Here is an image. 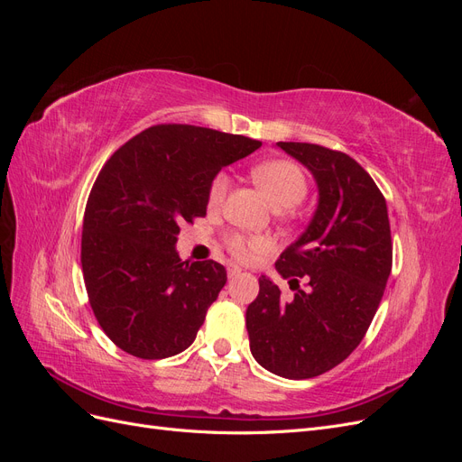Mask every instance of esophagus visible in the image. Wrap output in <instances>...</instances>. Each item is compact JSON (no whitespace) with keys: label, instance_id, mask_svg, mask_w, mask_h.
Instances as JSON below:
<instances>
[{"label":"esophagus","instance_id":"34e87169","mask_svg":"<svg viewBox=\"0 0 462 462\" xmlns=\"http://www.w3.org/2000/svg\"><path fill=\"white\" fill-rule=\"evenodd\" d=\"M227 273H229V277H235V275L241 273V268H236V265H231V268L227 270Z\"/></svg>","mask_w":462,"mask_h":462}]
</instances>
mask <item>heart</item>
Listing matches in <instances>:
<instances>
[{
  "mask_svg": "<svg viewBox=\"0 0 462 462\" xmlns=\"http://www.w3.org/2000/svg\"><path fill=\"white\" fill-rule=\"evenodd\" d=\"M253 177L256 185L262 189L275 208H292L297 206L306 190H309V183L300 167L287 160H272L260 163L254 167ZM231 180L226 173H217L208 189V202L209 206H221L226 202V197L229 192ZM227 248L236 260L253 262L258 256L265 254L270 250V243L262 239V236H245L239 233H233L227 236Z\"/></svg>",
  "mask_w": 462,
  "mask_h": 462,
  "instance_id": "heart-1",
  "label": "heart"
}]
</instances>
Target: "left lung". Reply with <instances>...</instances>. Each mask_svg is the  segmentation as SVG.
<instances>
[{
	"mask_svg": "<svg viewBox=\"0 0 462 462\" xmlns=\"http://www.w3.org/2000/svg\"><path fill=\"white\" fill-rule=\"evenodd\" d=\"M314 175L318 208L309 227L283 250L275 270L295 297L262 275L246 309L250 353L289 380H309L351 355L365 339L393 262L387 204L374 179L343 152L277 143ZM307 279V289L298 279Z\"/></svg>",
	"mask_w": 462,
	"mask_h": 462,
	"instance_id": "8db88e82",
	"label": "left lung"
}]
</instances>
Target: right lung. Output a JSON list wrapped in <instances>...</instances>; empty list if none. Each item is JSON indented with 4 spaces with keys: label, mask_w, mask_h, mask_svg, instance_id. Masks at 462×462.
I'll list each match as a JSON object with an SVG mask.
<instances>
[{
    "label": "right lung",
    "mask_w": 462,
    "mask_h": 462,
    "mask_svg": "<svg viewBox=\"0 0 462 462\" xmlns=\"http://www.w3.org/2000/svg\"><path fill=\"white\" fill-rule=\"evenodd\" d=\"M260 146L194 125H153L102 167L82 221L80 263L97 324L125 353L158 360L197 339L227 272L214 260H180L179 226L206 216L221 167Z\"/></svg>",
    "instance_id": "1"
}]
</instances>
